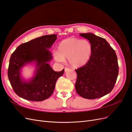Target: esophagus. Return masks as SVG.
I'll use <instances>...</instances> for the list:
<instances>
[{
	"label": "esophagus",
	"mask_w": 132,
	"mask_h": 132,
	"mask_svg": "<svg viewBox=\"0 0 132 132\" xmlns=\"http://www.w3.org/2000/svg\"><path fill=\"white\" fill-rule=\"evenodd\" d=\"M69 70V68L68 67H65V68H64L65 71H67L68 70Z\"/></svg>",
	"instance_id": "obj_1"
}]
</instances>
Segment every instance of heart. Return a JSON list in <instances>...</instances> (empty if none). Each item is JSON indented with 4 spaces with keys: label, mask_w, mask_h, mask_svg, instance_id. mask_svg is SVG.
Returning <instances> with one entry per match:
<instances>
[{
    "label": "heart",
    "mask_w": 132,
    "mask_h": 132,
    "mask_svg": "<svg viewBox=\"0 0 132 132\" xmlns=\"http://www.w3.org/2000/svg\"><path fill=\"white\" fill-rule=\"evenodd\" d=\"M91 53V46L88 41L70 37L59 44L54 58L59 62H63L65 58L68 59L70 65L77 68L86 64L89 61Z\"/></svg>",
    "instance_id": "1"
}]
</instances>
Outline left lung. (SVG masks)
<instances>
[{
  "label": "left lung",
  "mask_w": 132,
  "mask_h": 132,
  "mask_svg": "<svg viewBox=\"0 0 132 132\" xmlns=\"http://www.w3.org/2000/svg\"><path fill=\"white\" fill-rule=\"evenodd\" d=\"M89 40L92 53L89 61L75 71L77 93L87 99L100 98L113 90L118 75L116 54L105 39L93 34H79Z\"/></svg>",
  "instance_id": "8db88e82"
}]
</instances>
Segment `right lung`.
Returning a JSON list of instances; mask_svg holds the SVG:
<instances>
[{
  "mask_svg": "<svg viewBox=\"0 0 132 132\" xmlns=\"http://www.w3.org/2000/svg\"><path fill=\"white\" fill-rule=\"evenodd\" d=\"M57 35H45L19 46L12 53L7 76L15 93L26 100L41 101L53 94L58 78L64 69L55 71L48 63L52 58L47 50L57 38ZM35 61L38 69L35 77L29 82H23L19 70L26 63Z\"/></svg>",
  "mask_w": 132,
  "mask_h": 132,
  "instance_id": "right-lung-1",
  "label": "right lung"
}]
</instances>
